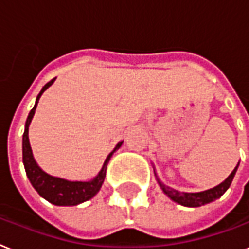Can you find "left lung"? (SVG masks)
Instances as JSON below:
<instances>
[{
    "label": "left lung",
    "instance_id": "obj_1",
    "mask_svg": "<svg viewBox=\"0 0 249 249\" xmlns=\"http://www.w3.org/2000/svg\"><path fill=\"white\" fill-rule=\"evenodd\" d=\"M236 169H238V165H236V167L233 170V173L226 178L225 181L219 184L217 187L209 189V191L199 192V193H181V192L175 191L173 188L163 185L160 180L159 184L161 185V188H162V191L165 192L173 201L178 202L179 205L187 206V207H199V206H203L206 205V203L216 201L217 198L221 197V196L228 191V188L230 187V184L233 181L234 175H235L236 173Z\"/></svg>",
    "mask_w": 249,
    "mask_h": 249
}]
</instances>
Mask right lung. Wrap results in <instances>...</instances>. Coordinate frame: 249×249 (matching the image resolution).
Returning <instances> with one entry per match:
<instances>
[{"label": "right lung", "mask_w": 249, "mask_h": 249, "mask_svg": "<svg viewBox=\"0 0 249 249\" xmlns=\"http://www.w3.org/2000/svg\"><path fill=\"white\" fill-rule=\"evenodd\" d=\"M54 79L50 80L46 86L42 88L39 94L37 96L36 100V105L30 110L28 119L25 123V130L23 134V162L24 167H25V173L29 178L30 183L34 187V189L39 193V196L47 199L48 202H51L56 206H75L90 199L92 197L98 193V191L102 187V183L106 177V169L107 163L110 161L111 156L114 155V152L118 148H120L123 142L119 143L116 145V148L107 156L106 161L104 163L102 170L98 173L93 180L90 181H69L65 179H60V178H54L44 173L42 169L37 165V162L34 161L33 155H32V148L29 144V137H28V129H29V124L33 118L34 112H36V107H37L39 97L42 96V93L47 89L48 87L53 83Z\"/></svg>", "instance_id": "add662e5"}]
</instances>
